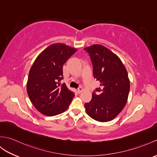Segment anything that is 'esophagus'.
<instances>
[{"label": "esophagus", "mask_w": 157, "mask_h": 157, "mask_svg": "<svg viewBox=\"0 0 157 157\" xmlns=\"http://www.w3.org/2000/svg\"><path fill=\"white\" fill-rule=\"evenodd\" d=\"M83 91V88L82 87H79L78 89V92L79 93V94H80V93Z\"/></svg>", "instance_id": "obj_1"}]
</instances>
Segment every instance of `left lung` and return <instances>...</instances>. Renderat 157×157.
<instances>
[{
    "label": "left lung",
    "instance_id": "8db88e82",
    "mask_svg": "<svg viewBox=\"0 0 157 157\" xmlns=\"http://www.w3.org/2000/svg\"><path fill=\"white\" fill-rule=\"evenodd\" d=\"M84 50L89 53L94 78L101 83L85 103L87 114L100 122H107L117 116L128 101L130 82L124 65L115 53L105 46L94 44Z\"/></svg>",
    "mask_w": 157,
    "mask_h": 157
}]
</instances>
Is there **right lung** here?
Wrapping results in <instances>:
<instances>
[{
	"instance_id": "obj_1",
	"label": "right lung",
	"mask_w": 157,
	"mask_h": 157,
	"mask_svg": "<svg viewBox=\"0 0 157 157\" xmlns=\"http://www.w3.org/2000/svg\"><path fill=\"white\" fill-rule=\"evenodd\" d=\"M78 49L62 43H55L45 48L29 70L27 92L30 101L42 114L55 116L65 111L74 97V92L63 79V65Z\"/></svg>"
}]
</instances>
